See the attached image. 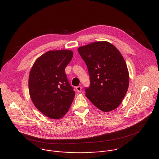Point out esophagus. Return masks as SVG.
Returning a JSON list of instances; mask_svg holds the SVG:
<instances>
[{"label": "esophagus", "instance_id": "1", "mask_svg": "<svg viewBox=\"0 0 159 159\" xmlns=\"http://www.w3.org/2000/svg\"><path fill=\"white\" fill-rule=\"evenodd\" d=\"M82 89V87L81 86H78L76 88V90L77 92H81Z\"/></svg>", "mask_w": 159, "mask_h": 159}]
</instances>
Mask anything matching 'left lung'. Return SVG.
Listing matches in <instances>:
<instances>
[{
	"label": "left lung",
	"instance_id": "1",
	"mask_svg": "<svg viewBox=\"0 0 159 159\" xmlns=\"http://www.w3.org/2000/svg\"><path fill=\"white\" fill-rule=\"evenodd\" d=\"M78 51L90 76L86 96L101 111L114 110L121 103L129 85V73L123 56L106 41L80 46Z\"/></svg>",
	"mask_w": 159,
	"mask_h": 159
}]
</instances>
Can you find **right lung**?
Returning a JSON list of instances; mask_svg holds the SVG:
<instances>
[{"label":"right lung","mask_w":159,"mask_h":159,"mask_svg":"<svg viewBox=\"0 0 159 159\" xmlns=\"http://www.w3.org/2000/svg\"><path fill=\"white\" fill-rule=\"evenodd\" d=\"M73 55L71 50L49 51L40 56L30 69V98L35 107L50 119L62 118L75 97L65 73Z\"/></svg>","instance_id":"add662e5"}]
</instances>
